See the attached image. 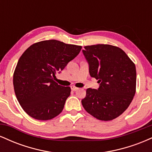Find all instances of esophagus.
Returning a JSON list of instances; mask_svg holds the SVG:
<instances>
[{
    "mask_svg": "<svg viewBox=\"0 0 152 152\" xmlns=\"http://www.w3.org/2000/svg\"><path fill=\"white\" fill-rule=\"evenodd\" d=\"M71 89H72L73 91H77L78 89V88H77V87H76L74 86H71Z\"/></svg>",
    "mask_w": 152,
    "mask_h": 152,
    "instance_id": "esophagus-1",
    "label": "esophagus"
}]
</instances>
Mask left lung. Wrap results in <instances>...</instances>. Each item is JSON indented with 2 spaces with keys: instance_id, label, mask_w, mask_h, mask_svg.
Returning a JSON list of instances; mask_svg holds the SVG:
<instances>
[{
  "instance_id": "left-lung-1",
  "label": "left lung",
  "mask_w": 152,
  "mask_h": 152,
  "mask_svg": "<svg viewBox=\"0 0 152 152\" xmlns=\"http://www.w3.org/2000/svg\"><path fill=\"white\" fill-rule=\"evenodd\" d=\"M98 89L87 88L81 104L88 114L102 121L119 116L130 105L136 92L135 64L123 50L107 44L84 46L82 50Z\"/></svg>"
}]
</instances>
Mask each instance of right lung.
Returning <instances> with one entry per match:
<instances>
[{
  "label": "right lung",
  "instance_id": "obj_1",
  "mask_svg": "<svg viewBox=\"0 0 152 152\" xmlns=\"http://www.w3.org/2000/svg\"><path fill=\"white\" fill-rule=\"evenodd\" d=\"M82 47L56 40L36 43L19 58L13 74L16 98L23 109L37 120H50L63 111L71 88L54 81Z\"/></svg>",
  "mask_w": 152,
  "mask_h": 152
}]
</instances>
